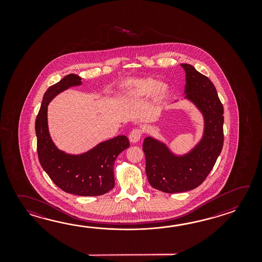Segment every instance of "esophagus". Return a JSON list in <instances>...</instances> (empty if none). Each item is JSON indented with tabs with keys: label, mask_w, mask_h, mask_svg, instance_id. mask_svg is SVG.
<instances>
[{
	"label": "esophagus",
	"mask_w": 262,
	"mask_h": 262,
	"mask_svg": "<svg viewBox=\"0 0 262 262\" xmlns=\"http://www.w3.org/2000/svg\"><path fill=\"white\" fill-rule=\"evenodd\" d=\"M141 136H142V130L139 128H135L131 131V133L129 135V139L131 142L136 143L140 139Z\"/></svg>",
	"instance_id": "esophagus-1"
}]
</instances>
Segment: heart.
I'll list each match as a JSON object with an SVG mask.
<instances>
[{
    "label": "heart",
    "instance_id": "b5f03b06",
    "mask_svg": "<svg viewBox=\"0 0 262 262\" xmlns=\"http://www.w3.org/2000/svg\"><path fill=\"white\" fill-rule=\"evenodd\" d=\"M156 81L152 78H142L131 81L124 87V93L129 98H141L150 95L154 91V99L160 101L167 95V88L166 84H159L156 86Z\"/></svg>",
    "mask_w": 262,
    "mask_h": 262
}]
</instances>
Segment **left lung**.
Wrapping results in <instances>:
<instances>
[{
  "instance_id": "1",
  "label": "left lung",
  "mask_w": 262,
  "mask_h": 262,
  "mask_svg": "<svg viewBox=\"0 0 262 262\" xmlns=\"http://www.w3.org/2000/svg\"><path fill=\"white\" fill-rule=\"evenodd\" d=\"M181 66L186 74V97L203 113L205 131L201 143L180 157L156 139H144L147 178L154 188L165 193L185 192L200 186L211 172L224 143V108L214 85L192 66Z\"/></svg>"
}]
</instances>
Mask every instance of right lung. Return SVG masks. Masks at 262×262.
Listing matches in <instances>:
<instances>
[{
    "label": "right lung",
    "mask_w": 262,
    "mask_h": 262,
    "mask_svg": "<svg viewBox=\"0 0 262 262\" xmlns=\"http://www.w3.org/2000/svg\"><path fill=\"white\" fill-rule=\"evenodd\" d=\"M79 84L81 78L70 74L51 85L45 93L35 119L37 155L41 167L64 192L81 196L104 195L114 186V162L128 148V139L118 136L81 156H69L56 148L48 130L47 110L50 101L63 90Z\"/></svg>",
    "instance_id": "right-lung-1"
}]
</instances>
